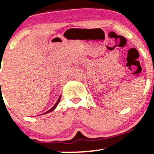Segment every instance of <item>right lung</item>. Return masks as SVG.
<instances>
[{
	"instance_id": "obj_1",
	"label": "right lung",
	"mask_w": 154,
	"mask_h": 154,
	"mask_svg": "<svg viewBox=\"0 0 154 154\" xmlns=\"http://www.w3.org/2000/svg\"><path fill=\"white\" fill-rule=\"evenodd\" d=\"M1 83V82H0ZM61 95H60L59 96V99H58V100L57 101H56V103H55V105L54 106H53L52 108H51V109H49L48 111H47L46 112H45V113H43V114H48V113H50V112H51V111H54L55 110V109H56V107H57V106H58V104H59V101H60V99H61Z\"/></svg>"
}]
</instances>
